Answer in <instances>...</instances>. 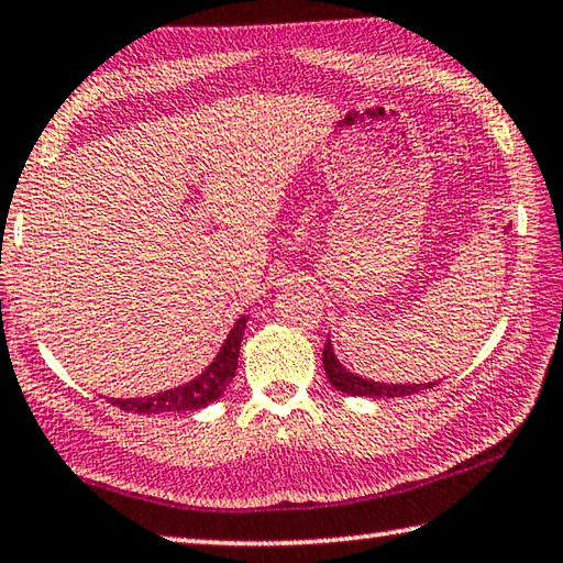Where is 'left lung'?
Here are the masks:
<instances>
[{
	"label": "left lung",
	"mask_w": 563,
	"mask_h": 563,
	"mask_svg": "<svg viewBox=\"0 0 563 563\" xmlns=\"http://www.w3.org/2000/svg\"><path fill=\"white\" fill-rule=\"evenodd\" d=\"M322 364H324V374L330 384L336 388V391L350 394V396H369V398H396V396H411L423 391V388H431L438 382H428V384H384V382H374V379H364V376L352 374L342 362L336 360L332 342H324L322 350Z\"/></svg>",
	"instance_id": "obj_1"
}]
</instances>
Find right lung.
<instances>
[{"mask_svg": "<svg viewBox=\"0 0 563 563\" xmlns=\"http://www.w3.org/2000/svg\"><path fill=\"white\" fill-rule=\"evenodd\" d=\"M249 317L241 314L236 324L231 327L227 342L221 344L219 354L213 356V362L203 369L197 379L181 384L169 391H159L142 398H110L112 406H118L120 411L132 413H179V411H197L217 401V398L227 391L233 376L239 369V352L243 330H246Z\"/></svg>", "mask_w": 563, "mask_h": 563, "instance_id": "right-lung-1", "label": "right lung"}]
</instances>
